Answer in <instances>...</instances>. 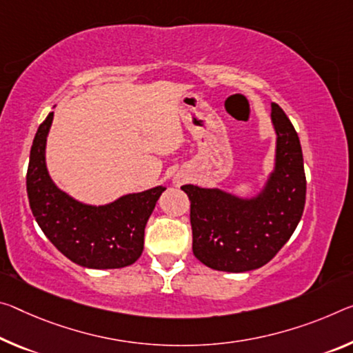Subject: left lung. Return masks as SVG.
<instances>
[{
  "mask_svg": "<svg viewBox=\"0 0 353 353\" xmlns=\"http://www.w3.org/2000/svg\"><path fill=\"white\" fill-rule=\"evenodd\" d=\"M272 122L276 132L275 170L256 198L182 187L190 199L193 254L214 270L240 273L265 265L303 215L306 177L299 135L278 103H272Z\"/></svg>",
  "mask_w": 353,
  "mask_h": 353,
  "instance_id": "1",
  "label": "left lung"
}]
</instances>
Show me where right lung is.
Instances as JSON below:
<instances>
[{"mask_svg":"<svg viewBox=\"0 0 353 353\" xmlns=\"http://www.w3.org/2000/svg\"><path fill=\"white\" fill-rule=\"evenodd\" d=\"M50 113L37 128L26 172V192L37 225L72 262L88 268H122L138 261L144 228L165 187L125 194L106 205H88L54 185L46 165Z\"/></svg>","mask_w":353,"mask_h":353,"instance_id":"1","label":"right lung"}]
</instances>
